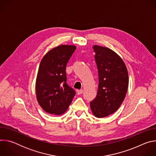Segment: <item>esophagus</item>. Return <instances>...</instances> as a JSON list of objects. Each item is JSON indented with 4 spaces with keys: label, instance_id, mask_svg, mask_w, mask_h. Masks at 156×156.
Instances as JSON below:
<instances>
[{
    "label": "esophagus",
    "instance_id": "34e87169",
    "mask_svg": "<svg viewBox=\"0 0 156 156\" xmlns=\"http://www.w3.org/2000/svg\"><path fill=\"white\" fill-rule=\"evenodd\" d=\"M83 93V90H77V94H78V95H80V94H81Z\"/></svg>",
    "mask_w": 156,
    "mask_h": 156
}]
</instances>
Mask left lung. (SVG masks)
<instances>
[{
  "instance_id": "1",
  "label": "left lung",
  "mask_w": 156,
  "mask_h": 156,
  "mask_svg": "<svg viewBox=\"0 0 156 156\" xmlns=\"http://www.w3.org/2000/svg\"><path fill=\"white\" fill-rule=\"evenodd\" d=\"M93 50L99 86L90 107L95 117L102 118L114 113L122 104L127 92L128 74L124 62L114 51L97 45Z\"/></svg>"
}]
</instances>
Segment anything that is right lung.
I'll list each match as a JSON object with an SVG mask.
<instances>
[{
    "label": "right lung",
    "instance_id": "add662e5",
    "mask_svg": "<svg viewBox=\"0 0 156 156\" xmlns=\"http://www.w3.org/2000/svg\"><path fill=\"white\" fill-rule=\"evenodd\" d=\"M76 46L61 45L49 51L42 58L36 82V98L46 112H65L76 93L66 83V66Z\"/></svg>",
    "mask_w": 156,
    "mask_h": 156
}]
</instances>
